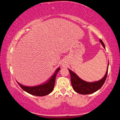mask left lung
Returning <instances> with one entry per match:
<instances>
[{
    "instance_id": "obj_1",
    "label": "left lung",
    "mask_w": 120,
    "mask_h": 120,
    "mask_svg": "<svg viewBox=\"0 0 120 120\" xmlns=\"http://www.w3.org/2000/svg\"><path fill=\"white\" fill-rule=\"evenodd\" d=\"M100 42L101 43L103 47L105 49V45H104V43L103 42V41L101 39L100 40ZM108 66L109 62L108 63V66H107V71H106V73L104 76L100 80L93 82H86V81L83 80V79L79 78L75 73L71 71L69 69H68L70 74H71V86L73 87V90L76 93L83 95L90 94H93L96 92V91L99 90L105 81L107 74H108Z\"/></svg>"
}]
</instances>
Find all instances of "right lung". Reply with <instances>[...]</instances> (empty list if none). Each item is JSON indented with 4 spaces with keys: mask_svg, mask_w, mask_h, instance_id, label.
<instances>
[{
    "mask_svg": "<svg viewBox=\"0 0 120 120\" xmlns=\"http://www.w3.org/2000/svg\"><path fill=\"white\" fill-rule=\"evenodd\" d=\"M60 69V67L57 68L53 75L46 82L41 85L34 86H27L22 85L18 82L17 83L22 89L30 94L38 96H46L47 95H49L53 91L55 87L56 75Z\"/></svg>",
    "mask_w": 120,
    "mask_h": 120,
    "instance_id": "1",
    "label": "right lung"
}]
</instances>
